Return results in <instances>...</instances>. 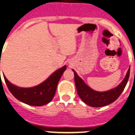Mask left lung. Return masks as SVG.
<instances>
[{"label":"left lung","instance_id":"1","mask_svg":"<svg viewBox=\"0 0 135 135\" xmlns=\"http://www.w3.org/2000/svg\"><path fill=\"white\" fill-rule=\"evenodd\" d=\"M72 70L74 72L75 83L79 97L84 103L92 107H101L117 100L124 90L130 75L129 68L124 79L117 87L107 91L99 92L89 87L84 80L78 76L74 69H72Z\"/></svg>","mask_w":135,"mask_h":135}]
</instances>
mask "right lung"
<instances>
[{
  "mask_svg": "<svg viewBox=\"0 0 135 135\" xmlns=\"http://www.w3.org/2000/svg\"><path fill=\"white\" fill-rule=\"evenodd\" d=\"M66 69L65 65L54 72L42 83L30 88L17 86L8 81L4 75V78L8 90L16 99L28 105L43 106L52 100L59 80Z\"/></svg>",
  "mask_w": 135,
  "mask_h": 135,
  "instance_id": "obj_1",
  "label": "right lung"
}]
</instances>
